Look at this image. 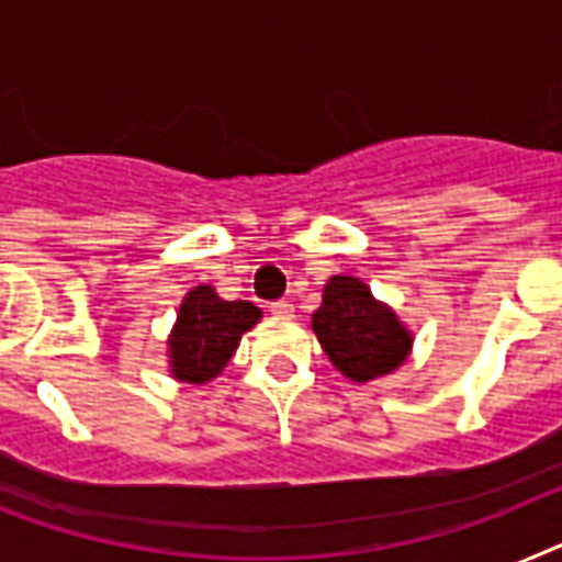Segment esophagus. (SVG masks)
<instances>
[{"label":"esophagus","mask_w":562,"mask_h":562,"mask_svg":"<svg viewBox=\"0 0 562 562\" xmlns=\"http://www.w3.org/2000/svg\"><path fill=\"white\" fill-rule=\"evenodd\" d=\"M295 307H292L290 301H272L270 304V315L272 318H292Z\"/></svg>","instance_id":"obj_1"}]
</instances>
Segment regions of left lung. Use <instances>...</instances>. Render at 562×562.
Wrapping results in <instances>:
<instances>
[{
	"mask_svg": "<svg viewBox=\"0 0 562 562\" xmlns=\"http://www.w3.org/2000/svg\"><path fill=\"white\" fill-rule=\"evenodd\" d=\"M313 330L336 370L350 382H370L396 370L411 353L414 336L370 286L353 276H333L324 284Z\"/></svg>",
	"mask_w": 562,
	"mask_h": 562,
	"instance_id": "1",
	"label": "left lung"
}]
</instances>
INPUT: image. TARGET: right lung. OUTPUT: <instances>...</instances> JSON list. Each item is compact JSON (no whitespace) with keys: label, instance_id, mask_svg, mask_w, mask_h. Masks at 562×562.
<instances>
[{"label":"right lung","instance_id":"obj_1","mask_svg":"<svg viewBox=\"0 0 562 562\" xmlns=\"http://www.w3.org/2000/svg\"><path fill=\"white\" fill-rule=\"evenodd\" d=\"M261 310L249 301H224L212 286H194L180 304L169 336V368L178 382H212L252 330Z\"/></svg>","mask_w":562,"mask_h":562}]
</instances>
